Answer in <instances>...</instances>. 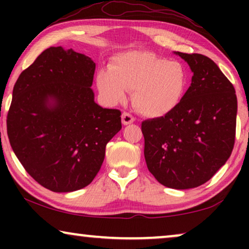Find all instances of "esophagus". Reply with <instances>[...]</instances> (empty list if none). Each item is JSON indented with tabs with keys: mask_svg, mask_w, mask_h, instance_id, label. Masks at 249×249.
Instances as JSON below:
<instances>
[{
	"mask_svg": "<svg viewBox=\"0 0 249 249\" xmlns=\"http://www.w3.org/2000/svg\"><path fill=\"white\" fill-rule=\"evenodd\" d=\"M121 120H122V124L124 125H128L135 121V118L132 117L130 113H128V112H124L121 115Z\"/></svg>",
	"mask_w": 249,
	"mask_h": 249,
	"instance_id": "34e87169",
	"label": "esophagus"
}]
</instances>
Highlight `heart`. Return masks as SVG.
<instances>
[{
  "instance_id": "obj_1",
  "label": "heart",
  "mask_w": 249,
  "mask_h": 249,
  "mask_svg": "<svg viewBox=\"0 0 249 249\" xmlns=\"http://www.w3.org/2000/svg\"><path fill=\"white\" fill-rule=\"evenodd\" d=\"M97 87L110 104L120 103L127 90H134L132 102L138 112L159 118L180 104L187 87V72L178 61L151 52H127L113 57L110 70L98 72Z\"/></svg>"
}]
</instances>
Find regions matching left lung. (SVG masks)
I'll return each instance as SVG.
<instances>
[{"instance_id": "obj_1", "label": "left lung", "mask_w": 249, "mask_h": 249, "mask_svg": "<svg viewBox=\"0 0 249 249\" xmlns=\"http://www.w3.org/2000/svg\"><path fill=\"white\" fill-rule=\"evenodd\" d=\"M189 64L192 84L181 102L161 118L142 122L149 172L163 186L195 188L230 158L236 137L233 85L203 54L176 52Z\"/></svg>"}]
</instances>
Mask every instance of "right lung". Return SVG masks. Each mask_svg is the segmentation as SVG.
I'll use <instances>...</instances> for the list:
<instances>
[{
    "label": "right lung",
    "instance_id": "1",
    "mask_svg": "<svg viewBox=\"0 0 249 249\" xmlns=\"http://www.w3.org/2000/svg\"><path fill=\"white\" fill-rule=\"evenodd\" d=\"M95 63L61 46L50 47L13 87L6 129L10 145L39 185L55 193L93 181L105 147L121 129V112L95 103Z\"/></svg>",
    "mask_w": 249,
    "mask_h": 249
}]
</instances>
